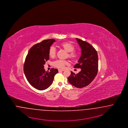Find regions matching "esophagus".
<instances>
[{
    "label": "esophagus",
    "mask_w": 128,
    "mask_h": 128,
    "mask_svg": "<svg viewBox=\"0 0 128 128\" xmlns=\"http://www.w3.org/2000/svg\"><path fill=\"white\" fill-rule=\"evenodd\" d=\"M64 70H61V69H58V71H64Z\"/></svg>",
    "instance_id": "34e87169"
}]
</instances>
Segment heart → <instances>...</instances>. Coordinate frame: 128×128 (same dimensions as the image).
Masks as SVG:
<instances>
[{
	"instance_id": "b5f03b06",
	"label": "heart",
	"mask_w": 128,
	"mask_h": 128,
	"mask_svg": "<svg viewBox=\"0 0 128 128\" xmlns=\"http://www.w3.org/2000/svg\"><path fill=\"white\" fill-rule=\"evenodd\" d=\"M64 49L68 53V57L72 59H75L78 56V53L74 51V46L73 44L69 42H63L61 45ZM56 50L54 46H52L48 50V55L51 58L54 57L56 55ZM68 64V62L62 59H58L53 62V66L59 68H63L65 65Z\"/></svg>"
}]
</instances>
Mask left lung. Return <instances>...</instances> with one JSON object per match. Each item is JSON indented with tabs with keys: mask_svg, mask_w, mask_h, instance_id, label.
Masks as SVG:
<instances>
[{
	"mask_svg": "<svg viewBox=\"0 0 128 128\" xmlns=\"http://www.w3.org/2000/svg\"><path fill=\"white\" fill-rule=\"evenodd\" d=\"M81 50V54L74 68L81 71L76 74L72 71L68 78V82L78 88H82L90 84L97 75L98 58L97 52L88 42L76 38Z\"/></svg>",
	"mask_w": 128,
	"mask_h": 128,
	"instance_id": "8db88e82",
	"label": "left lung"
}]
</instances>
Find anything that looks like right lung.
Here are the masks:
<instances>
[{
	"instance_id": "add662e5",
	"label": "right lung",
	"mask_w": 128,
	"mask_h": 128,
	"mask_svg": "<svg viewBox=\"0 0 128 128\" xmlns=\"http://www.w3.org/2000/svg\"><path fill=\"white\" fill-rule=\"evenodd\" d=\"M55 42L53 39L42 40L31 48L27 55L24 66V71L29 83L34 88L44 90L52 84L57 68L46 71L44 65L49 59L48 50Z\"/></svg>"
}]
</instances>
